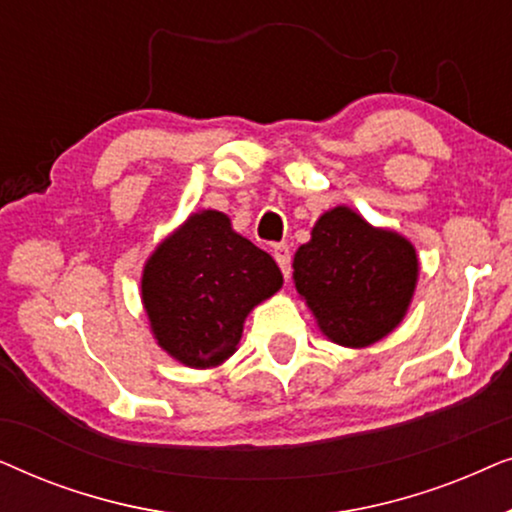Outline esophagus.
Returning a JSON list of instances; mask_svg holds the SVG:
<instances>
[{
	"mask_svg": "<svg viewBox=\"0 0 512 512\" xmlns=\"http://www.w3.org/2000/svg\"><path fill=\"white\" fill-rule=\"evenodd\" d=\"M272 256H275L277 265L282 268L284 277H289V272H291V249H289V244H284V242L275 244V247H272Z\"/></svg>",
	"mask_w": 512,
	"mask_h": 512,
	"instance_id": "1",
	"label": "esophagus"
}]
</instances>
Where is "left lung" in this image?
I'll return each mask as SVG.
<instances>
[{
	"label": "left lung",
	"instance_id": "obj_1",
	"mask_svg": "<svg viewBox=\"0 0 512 512\" xmlns=\"http://www.w3.org/2000/svg\"><path fill=\"white\" fill-rule=\"evenodd\" d=\"M419 258L408 237L375 228L352 207L328 209L293 256V284L335 345L361 349L405 319Z\"/></svg>",
	"mask_w": 512,
	"mask_h": 512
}]
</instances>
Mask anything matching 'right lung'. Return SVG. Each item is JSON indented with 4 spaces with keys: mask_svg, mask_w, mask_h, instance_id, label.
<instances>
[{
    "mask_svg": "<svg viewBox=\"0 0 512 512\" xmlns=\"http://www.w3.org/2000/svg\"><path fill=\"white\" fill-rule=\"evenodd\" d=\"M282 284L270 254L223 212L202 209L146 258L142 303L163 352L188 368H214L237 352L249 312Z\"/></svg>",
    "mask_w": 512,
    "mask_h": 512,
    "instance_id": "add662e5",
    "label": "right lung"
}]
</instances>
